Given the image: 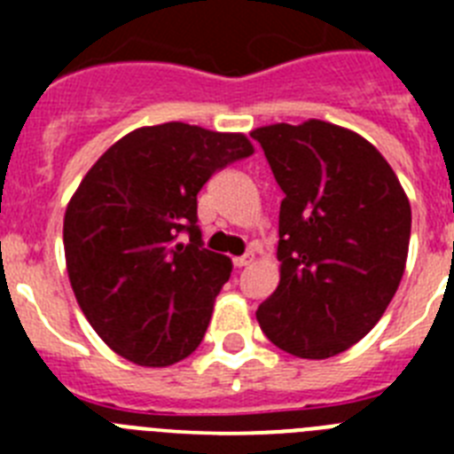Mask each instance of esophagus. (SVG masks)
Wrapping results in <instances>:
<instances>
[{"instance_id":"1","label":"esophagus","mask_w":454,"mask_h":454,"mask_svg":"<svg viewBox=\"0 0 454 454\" xmlns=\"http://www.w3.org/2000/svg\"><path fill=\"white\" fill-rule=\"evenodd\" d=\"M252 259H254V256H252V254L236 256V259H234V266H236V268H246V266H250Z\"/></svg>"}]
</instances>
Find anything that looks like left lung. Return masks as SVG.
Segmentation results:
<instances>
[{
  "mask_svg": "<svg viewBox=\"0 0 454 454\" xmlns=\"http://www.w3.org/2000/svg\"><path fill=\"white\" fill-rule=\"evenodd\" d=\"M266 152L279 207V284L256 309L288 355L327 359L362 340L404 275L411 207L393 168L356 131L307 120L250 131Z\"/></svg>",
  "mask_w": 454,
  "mask_h": 454,
  "instance_id": "1",
  "label": "left lung"
}]
</instances>
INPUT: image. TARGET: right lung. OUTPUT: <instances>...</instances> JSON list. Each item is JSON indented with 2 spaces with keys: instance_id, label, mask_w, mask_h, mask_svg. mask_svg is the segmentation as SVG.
Returning a JSON list of instances; mask_svg holds the SVG:
<instances>
[{
  "instance_id": "add662e5",
  "label": "right lung",
  "mask_w": 454,
  "mask_h": 454,
  "mask_svg": "<svg viewBox=\"0 0 454 454\" xmlns=\"http://www.w3.org/2000/svg\"><path fill=\"white\" fill-rule=\"evenodd\" d=\"M250 154L246 134L163 122L115 140L86 172L63 218L66 268L83 316L115 355L163 368L202 343L231 262L202 247L198 192Z\"/></svg>"
}]
</instances>
